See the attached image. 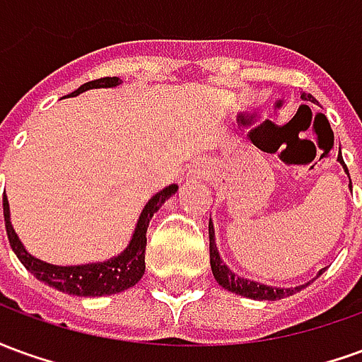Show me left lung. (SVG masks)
Wrapping results in <instances>:
<instances>
[{"label": "left lung", "instance_id": "left-lung-1", "mask_svg": "<svg viewBox=\"0 0 362 362\" xmlns=\"http://www.w3.org/2000/svg\"><path fill=\"white\" fill-rule=\"evenodd\" d=\"M300 98H303V100L316 103V98H314L312 95H308V93H303ZM339 153H341V149H339ZM337 160L341 163V166L345 168V173H347V176H349V170H347V166H345V163H343L341 155L337 157ZM349 188H351V184H349ZM209 262H211L213 275H215V279H217V283H219L221 287L227 288V291H230V293H236V295L246 296V298H254V300H279V298L295 295V293H298L300 288H304L306 285H310V281H308V283L298 285V287L295 288L269 287V285H262V283H256V281L244 279V277L235 275V273L230 272V269L223 264V259H221L219 250H217V244H215V228H213L211 223H209ZM322 272H324V269H320L318 275H322ZM318 275H316V277H318ZM316 277H314V279H316Z\"/></svg>", "mask_w": 362, "mask_h": 362}]
</instances>
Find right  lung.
Instances as JSON below:
<instances>
[{
	"label": "right lung",
	"instance_id": "right-lung-1",
	"mask_svg": "<svg viewBox=\"0 0 362 362\" xmlns=\"http://www.w3.org/2000/svg\"><path fill=\"white\" fill-rule=\"evenodd\" d=\"M119 85L118 77H103L96 81H89L81 85L79 89L74 90L71 95L77 96L89 89H106V87H116ZM178 186L170 184L165 189L157 192L151 197L147 205L143 207L141 215L137 219L132 240L126 246V250L119 252L118 256L106 259V262H96V264H83V266H54L46 264L42 259L30 256L25 246L15 233L9 217V202L4 197V217L7 238L11 244L13 252L17 254L21 264L27 267L28 272L35 275L38 281H44L46 285L58 288L62 293L77 296H104L116 295L126 288L134 287L137 281L141 279L145 273V246H147V227L153 215L160 209V205L166 199L176 194Z\"/></svg>",
	"mask_w": 362,
	"mask_h": 362
}]
</instances>
